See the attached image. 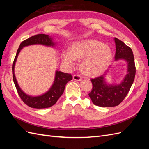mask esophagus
I'll return each instance as SVG.
<instances>
[{
    "label": "esophagus",
    "mask_w": 149,
    "mask_h": 149,
    "mask_svg": "<svg viewBox=\"0 0 149 149\" xmlns=\"http://www.w3.org/2000/svg\"><path fill=\"white\" fill-rule=\"evenodd\" d=\"M73 78L74 80L77 81H81V76L79 75H76V74L73 75Z\"/></svg>",
    "instance_id": "obj_1"
}]
</instances>
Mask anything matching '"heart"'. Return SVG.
<instances>
[{
  "instance_id": "heart-1",
  "label": "heart",
  "mask_w": 149,
  "mask_h": 149,
  "mask_svg": "<svg viewBox=\"0 0 149 149\" xmlns=\"http://www.w3.org/2000/svg\"><path fill=\"white\" fill-rule=\"evenodd\" d=\"M61 59L68 67L73 68L74 60H80L81 72L90 78L100 76L107 70L112 61L109 45L95 39L79 40L72 44L70 51L62 53Z\"/></svg>"
}]
</instances>
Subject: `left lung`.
Returning <instances> with one entry per match:
<instances>
[{
    "label": "left lung",
    "instance_id": "1",
    "mask_svg": "<svg viewBox=\"0 0 149 149\" xmlns=\"http://www.w3.org/2000/svg\"><path fill=\"white\" fill-rule=\"evenodd\" d=\"M114 40L116 45L115 61L124 60L127 63V73L119 84L106 81L105 77L109 70L100 77L91 79L93 89L89 96L94 105L100 107L118 106L127 96L136 75V66L131 48L118 38H114Z\"/></svg>",
    "mask_w": 149,
    "mask_h": 149
}]
</instances>
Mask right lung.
<instances>
[{"label": "right lung", "instance_id": "obj_1", "mask_svg": "<svg viewBox=\"0 0 149 149\" xmlns=\"http://www.w3.org/2000/svg\"><path fill=\"white\" fill-rule=\"evenodd\" d=\"M33 45H41L48 47H55L56 42H53V37L45 34L36 35L22 42L17 52L15 58L12 65L13 80L14 82L17 92L19 93L22 100L26 105L36 109H43L49 107L55 104L58 99L60 97L64 92L66 83L73 78L71 74L63 73L60 71H55L54 81L48 91L41 95L31 96L26 94L19 86L15 75V66L18 56L24 47Z\"/></svg>", "mask_w": 149, "mask_h": 149}]
</instances>
